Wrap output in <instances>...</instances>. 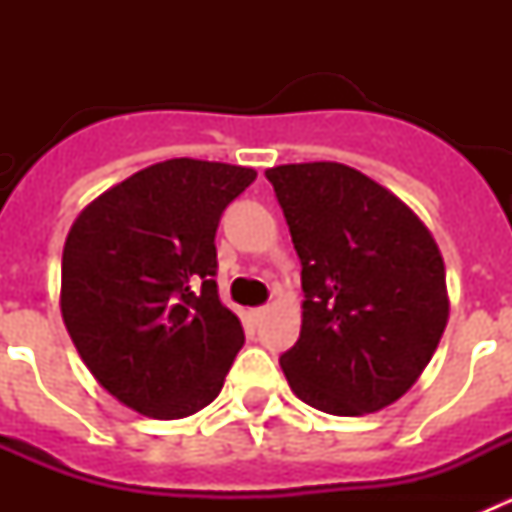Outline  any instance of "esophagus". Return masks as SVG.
Wrapping results in <instances>:
<instances>
[{
  "instance_id": "34e87169",
  "label": "esophagus",
  "mask_w": 512,
  "mask_h": 512,
  "mask_svg": "<svg viewBox=\"0 0 512 512\" xmlns=\"http://www.w3.org/2000/svg\"><path fill=\"white\" fill-rule=\"evenodd\" d=\"M264 315H266V307H253V310H248V312H246V318L251 320L253 325L259 323V320L264 318Z\"/></svg>"
}]
</instances>
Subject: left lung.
Here are the masks:
<instances>
[{
  "label": "left lung",
  "instance_id": "8db88e82",
  "mask_svg": "<svg viewBox=\"0 0 512 512\" xmlns=\"http://www.w3.org/2000/svg\"><path fill=\"white\" fill-rule=\"evenodd\" d=\"M302 261L300 338L279 364L302 402L366 415L400 400L449 323L433 233L390 189L336 161L266 169Z\"/></svg>",
  "mask_w": 512,
  "mask_h": 512
}]
</instances>
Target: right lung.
<instances>
[{
    "mask_svg": "<svg viewBox=\"0 0 512 512\" xmlns=\"http://www.w3.org/2000/svg\"><path fill=\"white\" fill-rule=\"evenodd\" d=\"M253 179L246 166L169 158L76 215L63 243V323L125 408L179 420L223 390L243 328L217 297L215 230Z\"/></svg>",
    "mask_w": 512,
    "mask_h": 512,
    "instance_id": "1",
    "label": "right lung"
}]
</instances>
